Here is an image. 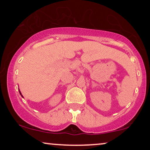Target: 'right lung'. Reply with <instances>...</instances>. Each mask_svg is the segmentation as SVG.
Instances as JSON below:
<instances>
[{
    "instance_id": "add662e5",
    "label": "right lung",
    "mask_w": 150,
    "mask_h": 150,
    "mask_svg": "<svg viewBox=\"0 0 150 150\" xmlns=\"http://www.w3.org/2000/svg\"><path fill=\"white\" fill-rule=\"evenodd\" d=\"M19 92H20V95H21V96H22V97H23V96H22V95L21 92H20V91H19Z\"/></svg>"
}]
</instances>
